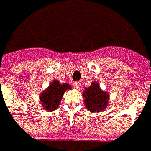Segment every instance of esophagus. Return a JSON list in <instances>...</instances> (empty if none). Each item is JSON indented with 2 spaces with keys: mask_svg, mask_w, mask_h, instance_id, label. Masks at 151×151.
<instances>
[{
  "mask_svg": "<svg viewBox=\"0 0 151 151\" xmlns=\"http://www.w3.org/2000/svg\"><path fill=\"white\" fill-rule=\"evenodd\" d=\"M73 86L76 88V89H79V88H80V83L77 82V81H76V82H74L73 83Z\"/></svg>",
  "mask_w": 151,
  "mask_h": 151,
  "instance_id": "obj_1",
  "label": "esophagus"
}]
</instances>
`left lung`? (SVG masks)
I'll list each match as a JSON object with an SVG mask.
<instances>
[{"label": "left lung", "mask_w": 151, "mask_h": 151, "mask_svg": "<svg viewBox=\"0 0 151 151\" xmlns=\"http://www.w3.org/2000/svg\"><path fill=\"white\" fill-rule=\"evenodd\" d=\"M83 96L85 106L91 112L101 111L107 106L109 95L101 90L96 82H93L89 87L85 88Z\"/></svg>", "instance_id": "8db88e82"}]
</instances>
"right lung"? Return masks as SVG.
Instances as JSON below:
<instances>
[{
    "label": "right lung",
    "mask_w": 151,
    "mask_h": 151,
    "mask_svg": "<svg viewBox=\"0 0 151 151\" xmlns=\"http://www.w3.org/2000/svg\"><path fill=\"white\" fill-rule=\"evenodd\" d=\"M70 89L68 84H60L59 81H53L46 90L40 94V101L43 107L48 111H53L58 107L65 91Z\"/></svg>",
    "instance_id": "1"
}]
</instances>
